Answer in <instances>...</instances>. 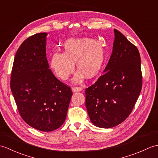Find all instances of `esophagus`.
<instances>
[{
  "label": "esophagus",
  "mask_w": 158,
  "mask_h": 158,
  "mask_svg": "<svg viewBox=\"0 0 158 158\" xmlns=\"http://www.w3.org/2000/svg\"><path fill=\"white\" fill-rule=\"evenodd\" d=\"M82 88L81 87H73L72 88V91L73 92H81L82 91Z\"/></svg>",
  "instance_id": "34e87169"
}]
</instances>
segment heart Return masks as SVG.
<instances>
[{
    "instance_id": "heart-1",
    "label": "heart",
    "mask_w": 158,
    "mask_h": 158,
    "mask_svg": "<svg viewBox=\"0 0 158 158\" xmlns=\"http://www.w3.org/2000/svg\"><path fill=\"white\" fill-rule=\"evenodd\" d=\"M64 53H53L50 65L60 78L66 80L75 70L77 62V73L74 78L75 83L81 82L84 75L89 79L98 75L105 60V51L102 45L89 38L71 39L64 45Z\"/></svg>"
}]
</instances>
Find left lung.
Instances as JSON below:
<instances>
[{"label":"left lung","instance_id":"1","mask_svg":"<svg viewBox=\"0 0 158 158\" xmlns=\"http://www.w3.org/2000/svg\"><path fill=\"white\" fill-rule=\"evenodd\" d=\"M113 52L103 75L85 89V106L94 125L110 128L122 123L135 105L142 88L138 49L114 29Z\"/></svg>","mask_w":158,"mask_h":158}]
</instances>
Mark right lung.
I'll list each match as a JSON object with an SVG mask.
<instances>
[{"label":"right lung","mask_w":158,"mask_h":158,"mask_svg":"<svg viewBox=\"0 0 158 158\" xmlns=\"http://www.w3.org/2000/svg\"><path fill=\"white\" fill-rule=\"evenodd\" d=\"M48 33H37L20 45L13 61L11 89L22 118L43 132L64 122L73 93L49 69L46 58Z\"/></svg>","instance_id":"obj_1"}]
</instances>
